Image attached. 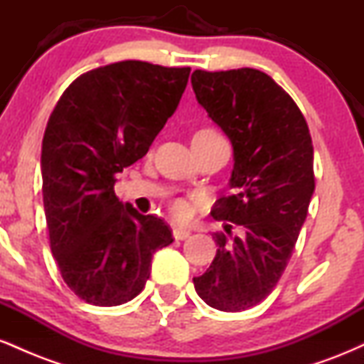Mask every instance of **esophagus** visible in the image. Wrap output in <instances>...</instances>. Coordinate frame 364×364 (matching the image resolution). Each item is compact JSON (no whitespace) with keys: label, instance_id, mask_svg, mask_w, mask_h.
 Masks as SVG:
<instances>
[{"label":"esophagus","instance_id":"obj_1","mask_svg":"<svg viewBox=\"0 0 364 364\" xmlns=\"http://www.w3.org/2000/svg\"><path fill=\"white\" fill-rule=\"evenodd\" d=\"M173 236H174V240L183 241V240H186V237H190V231H188V229L174 228L173 229Z\"/></svg>","mask_w":364,"mask_h":364}]
</instances>
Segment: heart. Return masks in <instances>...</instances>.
Instances as JSON below:
<instances>
[{
  "label": "heart",
  "instance_id": "b5f03b06",
  "mask_svg": "<svg viewBox=\"0 0 364 364\" xmlns=\"http://www.w3.org/2000/svg\"><path fill=\"white\" fill-rule=\"evenodd\" d=\"M210 133H217V132H214V129H210V128H205V129H200V132H196L195 135H210ZM171 210H173L174 217L185 220V219H190L193 208H191V205L186 202V200H174L173 205H171Z\"/></svg>",
  "mask_w": 364,
  "mask_h": 364
}]
</instances>
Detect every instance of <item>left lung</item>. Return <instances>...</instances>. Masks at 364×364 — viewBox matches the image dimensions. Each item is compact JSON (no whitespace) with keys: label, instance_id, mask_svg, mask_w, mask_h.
<instances>
[{"label":"left lung","instance_id":"left-lung-1","mask_svg":"<svg viewBox=\"0 0 364 364\" xmlns=\"http://www.w3.org/2000/svg\"><path fill=\"white\" fill-rule=\"evenodd\" d=\"M191 85L235 149L231 193L210 212L228 220L225 232L214 235V262L193 284L208 306L243 311L274 291L292 257L315 190L311 135L291 95L260 70H195Z\"/></svg>","mask_w":364,"mask_h":364}]
</instances>
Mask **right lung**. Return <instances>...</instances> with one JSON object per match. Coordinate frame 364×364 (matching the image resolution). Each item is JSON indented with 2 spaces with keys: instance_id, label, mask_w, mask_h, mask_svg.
I'll use <instances>...</instances> for the list:
<instances>
[{
  "instance_id": "obj_1",
  "label": "right lung",
  "mask_w": 364,
  "mask_h": 364,
  "mask_svg": "<svg viewBox=\"0 0 364 364\" xmlns=\"http://www.w3.org/2000/svg\"><path fill=\"white\" fill-rule=\"evenodd\" d=\"M190 70L119 61L80 75L63 92L43 139V198L49 245L63 281L95 306L144 291L169 225L114 193L116 174L136 162L176 111Z\"/></svg>"
}]
</instances>
